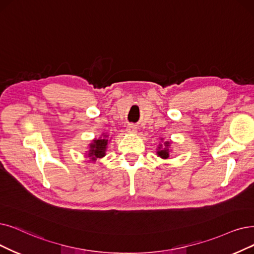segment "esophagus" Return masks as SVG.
I'll return each instance as SVG.
<instances>
[{
	"label": "esophagus",
	"mask_w": 254,
	"mask_h": 254,
	"mask_svg": "<svg viewBox=\"0 0 254 254\" xmlns=\"http://www.w3.org/2000/svg\"><path fill=\"white\" fill-rule=\"evenodd\" d=\"M136 131H137V128H136L135 125L130 124V125L127 126V132L128 133H136Z\"/></svg>",
	"instance_id": "esophagus-1"
}]
</instances>
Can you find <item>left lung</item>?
Listing matches in <instances>:
<instances>
[{
    "instance_id": "1",
    "label": "left lung",
    "mask_w": 254,
    "mask_h": 254,
    "mask_svg": "<svg viewBox=\"0 0 254 254\" xmlns=\"http://www.w3.org/2000/svg\"><path fill=\"white\" fill-rule=\"evenodd\" d=\"M170 141H166L165 143V148H162V145H159L158 146V151H157V155L161 158L164 159H167L169 158L170 156V150H169V147H170Z\"/></svg>"
}]
</instances>
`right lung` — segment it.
Wrapping results in <instances>:
<instances>
[{"label": "right lung", "instance_id": "obj_1", "mask_svg": "<svg viewBox=\"0 0 254 254\" xmlns=\"http://www.w3.org/2000/svg\"><path fill=\"white\" fill-rule=\"evenodd\" d=\"M108 135H103V137H99L93 140L92 144H89V150L87 156L90 157L93 161L98 158H102L105 156V151L108 143Z\"/></svg>", "mask_w": 254, "mask_h": 254}]
</instances>
